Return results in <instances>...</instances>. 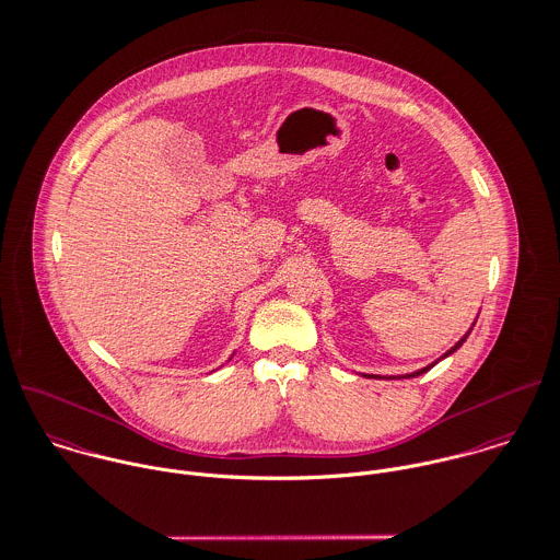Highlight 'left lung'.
<instances>
[{"mask_svg": "<svg viewBox=\"0 0 560 560\" xmlns=\"http://www.w3.org/2000/svg\"><path fill=\"white\" fill-rule=\"evenodd\" d=\"M474 325H476V323H474ZM471 329H474V327H471ZM471 329H469V331H467V334H465V336H463V338H460V340H458V342H456V345H454V347H452V349H450V351H447V353H445V355H441V358H439V360H436V362H432V364H430V366H423V369H419V371H415V373H406V375H397V377H395V375H388V377H386V380H408V377H417V375H423V373H428V371H430V369H432V366H434V364H439V362H441V360H445V358H447V355H452V353H456V351H458V349H460V347H463V345H465V340H467V338H469V334H471ZM364 377H377V380H382V375H364Z\"/></svg>", "mask_w": 560, "mask_h": 560, "instance_id": "left-lung-1", "label": "left lung"}]
</instances>
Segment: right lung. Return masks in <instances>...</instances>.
Masks as SVG:
<instances>
[{
    "instance_id": "1",
    "label": "right lung",
    "mask_w": 560,
    "mask_h": 560,
    "mask_svg": "<svg viewBox=\"0 0 560 560\" xmlns=\"http://www.w3.org/2000/svg\"><path fill=\"white\" fill-rule=\"evenodd\" d=\"M231 358H233V355H231ZM231 358H229V360H231Z\"/></svg>"
}]
</instances>
